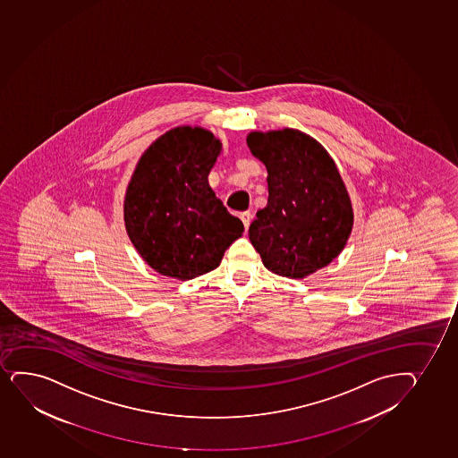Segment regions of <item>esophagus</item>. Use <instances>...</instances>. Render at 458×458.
Here are the masks:
<instances>
[{"instance_id": "obj_1", "label": "esophagus", "mask_w": 458, "mask_h": 458, "mask_svg": "<svg viewBox=\"0 0 458 458\" xmlns=\"http://www.w3.org/2000/svg\"><path fill=\"white\" fill-rule=\"evenodd\" d=\"M240 218H242V225L246 227V231H248L249 225H250V220H252V214L249 212V210H244L240 214Z\"/></svg>"}]
</instances>
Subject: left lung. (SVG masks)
Listing matches in <instances>:
<instances>
[{"instance_id": "left-lung-1", "label": "left lung", "mask_w": 458, "mask_h": 458, "mask_svg": "<svg viewBox=\"0 0 458 458\" xmlns=\"http://www.w3.org/2000/svg\"><path fill=\"white\" fill-rule=\"evenodd\" d=\"M248 147L267 168L268 200L249 238L270 272L302 279L345 248L352 208L336 165L300 130L253 131Z\"/></svg>"}]
</instances>
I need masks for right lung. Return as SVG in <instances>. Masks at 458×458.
<instances>
[{"label": "right lung", "instance_id": "right-lung-1", "mask_svg": "<svg viewBox=\"0 0 458 458\" xmlns=\"http://www.w3.org/2000/svg\"><path fill=\"white\" fill-rule=\"evenodd\" d=\"M221 142L200 126L165 132L139 160L126 188V233L148 266L188 279L220 266L244 232L208 182Z\"/></svg>", "mask_w": 458, "mask_h": 458}]
</instances>
